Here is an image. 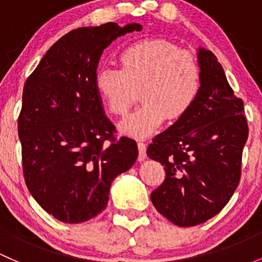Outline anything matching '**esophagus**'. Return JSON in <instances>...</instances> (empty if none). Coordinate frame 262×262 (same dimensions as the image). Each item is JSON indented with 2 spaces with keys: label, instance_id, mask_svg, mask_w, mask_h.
<instances>
[{
  "label": "esophagus",
  "instance_id": "esophagus-1",
  "mask_svg": "<svg viewBox=\"0 0 262 262\" xmlns=\"http://www.w3.org/2000/svg\"><path fill=\"white\" fill-rule=\"evenodd\" d=\"M137 146H139V161H143V160L147 157L146 155V148H147V145H146L143 141L137 142Z\"/></svg>",
  "mask_w": 262,
  "mask_h": 262
}]
</instances>
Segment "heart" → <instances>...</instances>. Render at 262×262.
I'll return each mask as SVG.
<instances>
[{
  "label": "heart",
  "instance_id": "obj_1",
  "mask_svg": "<svg viewBox=\"0 0 262 262\" xmlns=\"http://www.w3.org/2000/svg\"><path fill=\"white\" fill-rule=\"evenodd\" d=\"M120 69L101 66L95 75L101 100L111 114L125 116L137 100L142 106L121 122L131 136L151 135L166 120L185 116L201 91V67L195 56L164 38L128 45L119 56Z\"/></svg>",
  "mask_w": 262,
  "mask_h": 262
}]
</instances>
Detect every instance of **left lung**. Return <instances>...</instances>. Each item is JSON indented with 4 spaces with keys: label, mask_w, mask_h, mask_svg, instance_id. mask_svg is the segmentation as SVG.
I'll return each mask as SVG.
<instances>
[{
    "label": "left lung",
    "mask_w": 262,
    "mask_h": 262,
    "mask_svg": "<svg viewBox=\"0 0 262 262\" xmlns=\"http://www.w3.org/2000/svg\"><path fill=\"white\" fill-rule=\"evenodd\" d=\"M198 57L202 74L198 100L147 147V156L166 172L151 201L180 227L202 224L226 206L240 182L249 136L243 100L233 95L216 56L200 49Z\"/></svg>",
    "instance_id": "8db88e82"
}]
</instances>
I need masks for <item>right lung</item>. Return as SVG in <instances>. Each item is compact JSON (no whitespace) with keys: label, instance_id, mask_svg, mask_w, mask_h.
Wrapping results in <instances>:
<instances>
[{"label":"right lung","instance_id":"1","mask_svg":"<svg viewBox=\"0 0 262 262\" xmlns=\"http://www.w3.org/2000/svg\"><path fill=\"white\" fill-rule=\"evenodd\" d=\"M107 22L62 36L27 78L18 116L27 188L50 215L80 224L106 209L111 182L137 159L136 141L115 137L95 75L102 51L141 31Z\"/></svg>","mask_w":262,"mask_h":262}]
</instances>
